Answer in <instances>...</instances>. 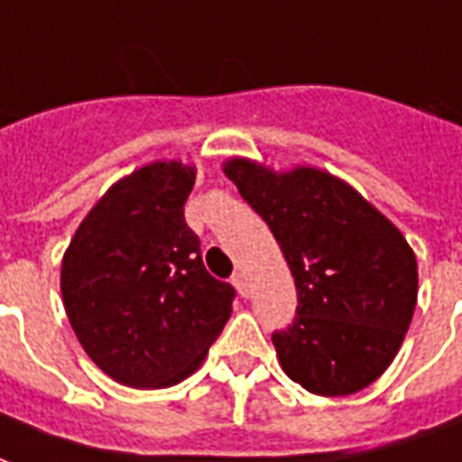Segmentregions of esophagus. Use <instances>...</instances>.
Instances as JSON below:
<instances>
[{
    "label": "esophagus",
    "mask_w": 462,
    "mask_h": 462,
    "mask_svg": "<svg viewBox=\"0 0 462 462\" xmlns=\"http://www.w3.org/2000/svg\"><path fill=\"white\" fill-rule=\"evenodd\" d=\"M232 285L237 287V292H240L242 298H247V295H250V280H247L245 273H235V275H232Z\"/></svg>",
    "instance_id": "obj_1"
}]
</instances>
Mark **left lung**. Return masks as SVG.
Returning <instances> with one entry per match:
<instances>
[{
	"instance_id": "obj_1",
	"label": "left lung",
	"mask_w": 462,
	"mask_h": 462,
	"mask_svg": "<svg viewBox=\"0 0 462 462\" xmlns=\"http://www.w3.org/2000/svg\"><path fill=\"white\" fill-rule=\"evenodd\" d=\"M222 170L267 222L295 277L298 318L273 332L285 375L325 398L375 383L395 360L418 302V263L402 232L318 167L275 172L232 157Z\"/></svg>"
}]
</instances>
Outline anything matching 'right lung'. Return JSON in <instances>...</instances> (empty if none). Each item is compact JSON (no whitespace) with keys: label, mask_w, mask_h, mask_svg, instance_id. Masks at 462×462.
<instances>
[{"label":"right lung","mask_w":462,"mask_h":462,"mask_svg":"<svg viewBox=\"0 0 462 462\" xmlns=\"http://www.w3.org/2000/svg\"><path fill=\"white\" fill-rule=\"evenodd\" d=\"M195 167L157 160L122 177L79 222L62 257V300L95 365L127 388L192 375L232 315L185 222Z\"/></svg>","instance_id":"1"}]
</instances>
